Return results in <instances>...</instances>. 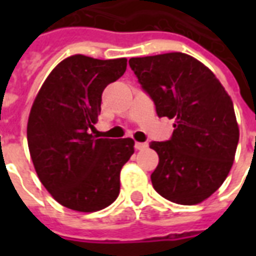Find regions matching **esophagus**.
<instances>
[{
	"label": "esophagus",
	"mask_w": 256,
	"mask_h": 256,
	"mask_svg": "<svg viewBox=\"0 0 256 256\" xmlns=\"http://www.w3.org/2000/svg\"><path fill=\"white\" fill-rule=\"evenodd\" d=\"M148 148V142H136V150H144Z\"/></svg>",
	"instance_id": "34e87169"
}]
</instances>
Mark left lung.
<instances>
[{
    "label": "left lung",
    "mask_w": 256,
    "mask_h": 256,
    "mask_svg": "<svg viewBox=\"0 0 256 256\" xmlns=\"http://www.w3.org/2000/svg\"><path fill=\"white\" fill-rule=\"evenodd\" d=\"M128 65L158 116L175 120L170 140L150 144L160 156L152 187L178 204L203 202L222 186L234 162L239 128L230 96L188 54L130 58Z\"/></svg>",
    "instance_id": "8db88e82"
}]
</instances>
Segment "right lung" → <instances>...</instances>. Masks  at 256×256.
Returning <instances> with one entry per match:
<instances>
[{"label":"right lung","instance_id":"obj_1","mask_svg":"<svg viewBox=\"0 0 256 256\" xmlns=\"http://www.w3.org/2000/svg\"><path fill=\"white\" fill-rule=\"evenodd\" d=\"M126 66V58L68 57L33 102L28 144L34 168L52 196L70 210H102L120 194V168L134 152V140H96L90 130L100 112L102 92Z\"/></svg>","mask_w":256,"mask_h":256}]
</instances>
